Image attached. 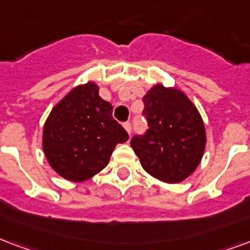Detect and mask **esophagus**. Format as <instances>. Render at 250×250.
Segmentation results:
<instances>
[{"label": "esophagus", "mask_w": 250, "mask_h": 250, "mask_svg": "<svg viewBox=\"0 0 250 250\" xmlns=\"http://www.w3.org/2000/svg\"><path fill=\"white\" fill-rule=\"evenodd\" d=\"M123 127H125V130L128 132V135L131 134V123L130 122H125V125H123Z\"/></svg>", "instance_id": "esophagus-1"}]
</instances>
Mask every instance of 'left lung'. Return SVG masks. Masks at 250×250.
Instances as JSON below:
<instances>
[{"instance_id": "obj_1", "label": "left lung", "mask_w": 250, "mask_h": 250, "mask_svg": "<svg viewBox=\"0 0 250 250\" xmlns=\"http://www.w3.org/2000/svg\"><path fill=\"white\" fill-rule=\"evenodd\" d=\"M144 135H135L131 147L149 175L169 184L180 183L200 164L207 143L204 122L180 90L155 84L143 97Z\"/></svg>"}]
</instances>
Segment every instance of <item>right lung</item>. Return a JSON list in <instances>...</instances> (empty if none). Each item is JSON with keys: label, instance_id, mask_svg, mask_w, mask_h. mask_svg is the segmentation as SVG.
I'll return each mask as SVG.
<instances>
[{"label": "right lung", "instance_id": "1", "mask_svg": "<svg viewBox=\"0 0 250 250\" xmlns=\"http://www.w3.org/2000/svg\"><path fill=\"white\" fill-rule=\"evenodd\" d=\"M128 134L112 118V106L99 97L95 82L74 87L51 110L43 125L42 147L59 176L84 182L110 162Z\"/></svg>", "mask_w": 250, "mask_h": 250}]
</instances>
